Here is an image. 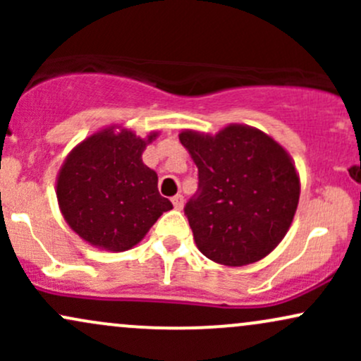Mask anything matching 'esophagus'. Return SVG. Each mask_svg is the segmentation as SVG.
I'll list each match as a JSON object with an SVG mask.
<instances>
[{"label":"esophagus","mask_w":361,"mask_h":361,"mask_svg":"<svg viewBox=\"0 0 361 361\" xmlns=\"http://www.w3.org/2000/svg\"><path fill=\"white\" fill-rule=\"evenodd\" d=\"M171 202H173V205H175V209L176 210H181L183 209V195H175V197L171 198Z\"/></svg>","instance_id":"1"}]
</instances>
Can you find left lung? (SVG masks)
I'll list each match as a JSON object with an SVG mask.
<instances>
[{"mask_svg":"<svg viewBox=\"0 0 361 361\" xmlns=\"http://www.w3.org/2000/svg\"><path fill=\"white\" fill-rule=\"evenodd\" d=\"M180 142L198 168V193L185 215L202 255L226 267L270 255L299 205L300 178L288 152L243 123L214 135L183 130Z\"/></svg>","mask_w":361,"mask_h":361,"instance_id":"8db88e82","label":"left lung"}]
</instances>
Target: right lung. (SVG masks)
Instances as JSON below:
<instances>
[{
	"mask_svg": "<svg viewBox=\"0 0 361 361\" xmlns=\"http://www.w3.org/2000/svg\"><path fill=\"white\" fill-rule=\"evenodd\" d=\"M146 139L120 126L94 132L69 152L56 195L64 221L82 241L105 251H127L173 209L157 192L154 169L142 163Z\"/></svg>",
	"mask_w": 361,
	"mask_h": 361,
	"instance_id": "1",
	"label": "right lung"
}]
</instances>
